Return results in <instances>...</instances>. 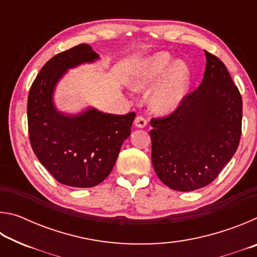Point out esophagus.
<instances>
[{
  "label": "esophagus",
  "instance_id": "esophagus-1",
  "mask_svg": "<svg viewBox=\"0 0 257 257\" xmlns=\"http://www.w3.org/2000/svg\"><path fill=\"white\" fill-rule=\"evenodd\" d=\"M135 125H136L137 128H144L145 125L147 124V119L145 118V116H142V115H139V116H137L136 119H135Z\"/></svg>",
  "mask_w": 257,
  "mask_h": 257
}]
</instances>
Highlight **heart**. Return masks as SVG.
<instances>
[{
    "label": "heart",
    "instance_id": "b5f03b06",
    "mask_svg": "<svg viewBox=\"0 0 257 257\" xmlns=\"http://www.w3.org/2000/svg\"><path fill=\"white\" fill-rule=\"evenodd\" d=\"M171 62L170 54L167 52H158L138 63L129 76V86L134 90L141 92L153 86L165 70L168 69L155 85L150 96L152 110L158 113L175 111L185 97L188 87L189 75L185 64L177 61L171 66Z\"/></svg>",
    "mask_w": 257,
    "mask_h": 257
}]
</instances>
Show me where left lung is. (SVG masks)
Here are the masks:
<instances>
[{
  "mask_svg": "<svg viewBox=\"0 0 257 257\" xmlns=\"http://www.w3.org/2000/svg\"><path fill=\"white\" fill-rule=\"evenodd\" d=\"M202 84L165 118L152 119V163L171 189L196 190L215 179L238 149L242 101L224 63L205 51Z\"/></svg>",
  "mask_w": 257,
  "mask_h": 257,
  "instance_id": "8db88e82",
  "label": "left lung"
}]
</instances>
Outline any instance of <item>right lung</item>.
<instances>
[{
  "mask_svg": "<svg viewBox=\"0 0 257 257\" xmlns=\"http://www.w3.org/2000/svg\"><path fill=\"white\" fill-rule=\"evenodd\" d=\"M98 54L87 44L61 52L47 61L30 87L28 133L34 153L56 181L87 188L110 175L136 116L103 113L89 107L68 115L56 110L55 86L69 69L92 63Z\"/></svg>",
  "mask_w": 257,
  "mask_h": 257,
  "instance_id": "right-lung-1",
  "label": "right lung"
}]
</instances>
